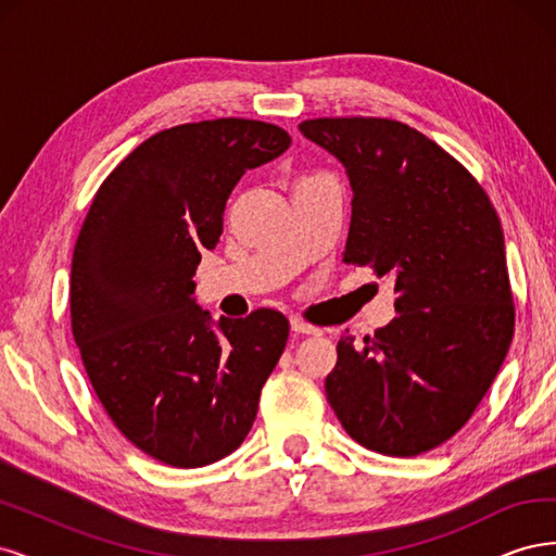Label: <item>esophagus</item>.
Listing matches in <instances>:
<instances>
[{"label":"esophagus","mask_w":556,"mask_h":556,"mask_svg":"<svg viewBox=\"0 0 556 556\" xmlns=\"http://www.w3.org/2000/svg\"><path fill=\"white\" fill-rule=\"evenodd\" d=\"M290 327H292V331H294V333H319V329H317V327H313V325L304 323V319H299V317H294V319H292Z\"/></svg>","instance_id":"34e87169"}]
</instances>
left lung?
Returning <instances> with one entry per match:
<instances>
[{"label": "left lung", "instance_id": "left-lung-1", "mask_svg": "<svg viewBox=\"0 0 556 556\" xmlns=\"http://www.w3.org/2000/svg\"><path fill=\"white\" fill-rule=\"evenodd\" d=\"M343 164L352 217L343 262L394 280L396 317L355 345L341 336L325 392L359 445L415 457L452 439L508 355L515 306L503 229L464 166L384 117L299 125Z\"/></svg>", "mask_w": 556, "mask_h": 556}]
</instances>
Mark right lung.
I'll return each mask as SVG.
<instances>
[{"mask_svg":"<svg viewBox=\"0 0 556 556\" xmlns=\"http://www.w3.org/2000/svg\"><path fill=\"white\" fill-rule=\"evenodd\" d=\"M290 143L241 117L157 131L115 166L80 227L76 345L113 425L162 464L199 468L237 450L288 343V317L271 308L215 323L192 278L241 176Z\"/></svg>","mask_w":556,"mask_h":556,"instance_id":"add662e5","label":"right lung"}]
</instances>
